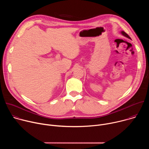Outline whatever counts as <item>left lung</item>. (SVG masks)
<instances>
[{
    "label": "left lung",
    "mask_w": 149,
    "mask_h": 149,
    "mask_svg": "<svg viewBox=\"0 0 149 149\" xmlns=\"http://www.w3.org/2000/svg\"><path fill=\"white\" fill-rule=\"evenodd\" d=\"M120 33H121V35H123L124 36H125V37H126V38H129V39H130V37L128 35H127L125 32H124V31H121Z\"/></svg>",
    "instance_id": "1"
}]
</instances>
